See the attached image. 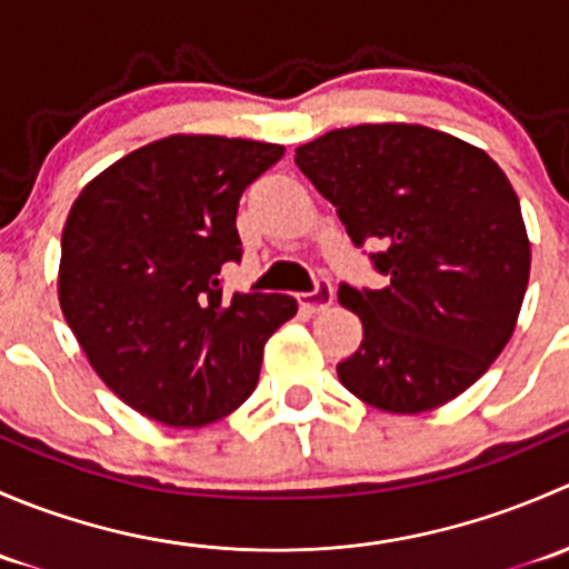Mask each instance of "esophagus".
Masks as SVG:
<instances>
[{
  "label": "esophagus",
  "instance_id": "obj_1",
  "mask_svg": "<svg viewBox=\"0 0 569 569\" xmlns=\"http://www.w3.org/2000/svg\"><path fill=\"white\" fill-rule=\"evenodd\" d=\"M332 297H336V291H332L330 280H317V289L308 291V295H300V306L306 308V311L319 313L332 306Z\"/></svg>",
  "mask_w": 569,
  "mask_h": 569
}]
</instances>
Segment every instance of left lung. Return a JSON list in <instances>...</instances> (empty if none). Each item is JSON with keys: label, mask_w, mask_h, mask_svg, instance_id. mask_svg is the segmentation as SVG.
<instances>
[{"label": "left lung", "mask_w": 569, "mask_h": 569, "mask_svg": "<svg viewBox=\"0 0 569 569\" xmlns=\"http://www.w3.org/2000/svg\"><path fill=\"white\" fill-rule=\"evenodd\" d=\"M297 168L336 206L382 289L341 283L363 321L338 363L349 393L386 412H423L468 391L512 338L529 286L520 200L481 148L416 123H363L297 148Z\"/></svg>", "instance_id": "1"}]
</instances>
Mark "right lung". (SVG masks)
Masks as SVG:
<instances>
[{
	"mask_svg": "<svg viewBox=\"0 0 569 569\" xmlns=\"http://www.w3.org/2000/svg\"><path fill=\"white\" fill-rule=\"evenodd\" d=\"M283 146L173 134L96 176L62 228L60 308L114 396L168 427L237 410L263 343L297 313L289 295H222L242 261L239 198Z\"/></svg>",
	"mask_w": 569,
	"mask_h": 569,
	"instance_id": "right-lung-1",
	"label": "right lung"
}]
</instances>
